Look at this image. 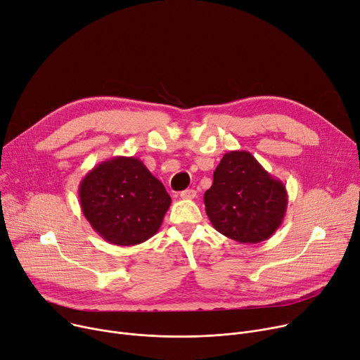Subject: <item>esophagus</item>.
I'll return each instance as SVG.
<instances>
[{
  "label": "esophagus",
  "mask_w": 360,
  "mask_h": 360,
  "mask_svg": "<svg viewBox=\"0 0 360 360\" xmlns=\"http://www.w3.org/2000/svg\"><path fill=\"white\" fill-rule=\"evenodd\" d=\"M180 198L181 199H195L196 198V190H193V188L183 190V192L180 193Z\"/></svg>",
  "instance_id": "1"
}]
</instances>
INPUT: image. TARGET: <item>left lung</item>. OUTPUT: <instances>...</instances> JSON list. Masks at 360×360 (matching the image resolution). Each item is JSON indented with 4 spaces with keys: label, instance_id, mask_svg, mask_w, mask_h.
<instances>
[{
    "label": "left lung",
    "instance_id": "1",
    "mask_svg": "<svg viewBox=\"0 0 360 360\" xmlns=\"http://www.w3.org/2000/svg\"><path fill=\"white\" fill-rule=\"evenodd\" d=\"M206 215L222 236L241 244L270 238L286 215V186L248 151H229L205 193Z\"/></svg>",
    "mask_w": 360,
    "mask_h": 360
}]
</instances>
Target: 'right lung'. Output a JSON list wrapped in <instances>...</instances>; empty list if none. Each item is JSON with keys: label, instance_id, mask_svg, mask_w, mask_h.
Instances as JSON below:
<instances>
[{"label": "right lung", "instance_id": "obj_1", "mask_svg": "<svg viewBox=\"0 0 360 360\" xmlns=\"http://www.w3.org/2000/svg\"><path fill=\"white\" fill-rule=\"evenodd\" d=\"M81 210L91 228L110 244L131 247L157 234L172 198L162 183L135 157H113L84 176Z\"/></svg>", "mask_w": 360, "mask_h": 360}]
</instances>
